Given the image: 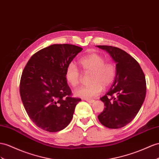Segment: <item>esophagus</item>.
<instances>
[{"mask_svg":"<svg viewBox=\"0 0 159 159\" xmlns=\"http://www.w3.org/2000/svg\"><path fill=\"white\" fill-rule=\"evenodd\" d=\"M86 100L87 102H89V103H94L95 102V100L94 99H85Z\"/></svg>","mask_w":159,"mask_h":159,"instance_id":"esophagus-1","label":"esophagus"}]
</instances>
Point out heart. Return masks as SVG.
Instances as JSON below:
<instances>
[{
	"label": "heart",
	"mask_w": 159,
	"mask_h": 159,
	"mask_svg": "<svg viewBox=\"0 0 159 159\" xmlns=\"http://www.w3.org/2000/svg\"><path fill=\"white\" fill-rule=\"evenodd\" d=\"M79 63L84 73H91L90 83L87 86H83L75 91V95L84 99H92L99 95L103 91V86L108 87L114 80L117 68L112 62H105V57L96 53L84 56ZM67 83L70 86H77L80 80V73L76 65L70 62L68 64L64 72Z\"/></svg>",
	"instance_id": "heart-1"
}]
</instances>
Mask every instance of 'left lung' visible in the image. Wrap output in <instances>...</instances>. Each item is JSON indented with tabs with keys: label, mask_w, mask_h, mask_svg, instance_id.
<instances>
[{
	"label": "left lung",
	"mask_w": 159,
	"mask_h": 159,
	"mask_svg": "<svg viewBox=\"0 0 159 159\" xmlns=\"http://www.w3.org/2000/svg\"><path fill=\"white\" fill-rule=\"evenodd\" d=\"M97 46L111 55L117 68L114 83L100 99L105 107L98 119L105 127L118 129L133 120L143 104L146 93L145 76L137 61L121 49Z\"/></svg>",
	"instance_id": "8db88e82"
}]
</instances>
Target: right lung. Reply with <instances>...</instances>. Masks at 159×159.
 Returning a JSON list of instances; mask_svg holds the SVG:
<instances>
[{"label":"right lung","instance_id":"right-lung-1","mask_svg":"<svg viewBox=\"0 0 159 159\" xmlns=\"http://www.w3.org/2000/svg\"><path fill=\"white\" fill-rule=\"evenodd\" d=\"M82 50L72 44L51 45L32 56L23 69L19 86L23 104L31 121L45 131L66 128L81 100L72 97L64 72Z\"/></svg>","mask_w":159,"mask_h":159}]
</instances>
